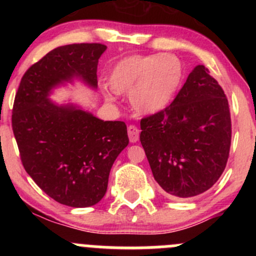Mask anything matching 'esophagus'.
<instances>
[{"label": "esophagus", "instance_id": "obj_1", "mask_svg": "<svg viewBox=\"0 0 256 256\" xmlns=\"http://www.w3.org/2000/svg\"><path fill=\"white\" fill-rule=\"evenodd\" d=\"M128 138H130L131 143H136L140 138V130H138L137 126L134 125H130L128 128Z\"/></svg>", "mask_w": 256, "mask_h": 256}]
</instances>
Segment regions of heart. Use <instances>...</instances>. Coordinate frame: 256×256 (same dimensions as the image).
Wrapping results in <instances>:
<instances>
[{
	"label": "heart",
	"mask_w": 256,
	"mask_h": 256,
	"mask_svg": "<svg viewBox=\"0 0 256 256\" xmlns=\"http://www.w3.org/2000/svg\"><path fill=\"white\" fill-rule=\"evenodd\" d=\"M183 64L174 54H134L116 64L104 92L108 101L116 92H128L134 110L142 114L164 110L174 98L183 80Z\"/></svg>",
	"instance_id": "heart-1"
}]
</instances>
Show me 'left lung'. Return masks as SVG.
Returning a JSON list of instances; mask_svg holds the SVG:
<instances>
[{"label": "left lung", "mask_w": 256, "mask_h": 256, "mask_svg": "<svg viewBox=\"0 0 256 256\" xmlns=\"http://www.w3.org/2000/svg\"><path fill=\"white\" fill-rule=\"evenodd\" d=\"M140 143L152 176L167 194L192 198L224 172L231 146L224 90L198 64L168 107L140 120Z\"/></svg>", "instance_id": "left-lung-1"}]
</instances>
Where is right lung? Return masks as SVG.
<instances>
[{"mask_svg": "<svg viewBox=\"0 0 256 256\" xmlns=\"http://www.w3.org/2000/svg\"><path fill=\"white\" fill-rule=\"evenodd\" d=\"M106 49L100 43L55 48L25 72L14 100L12 128L25 171L46 195L70 207L101 201L112 166L128 144V128L124 122H104L48 98L74 78L96 89Z\"/></svg>", "mask_w": 256, "mask_h": 256, "instance_id": "1", "label": "right lung"}]
</instances>
